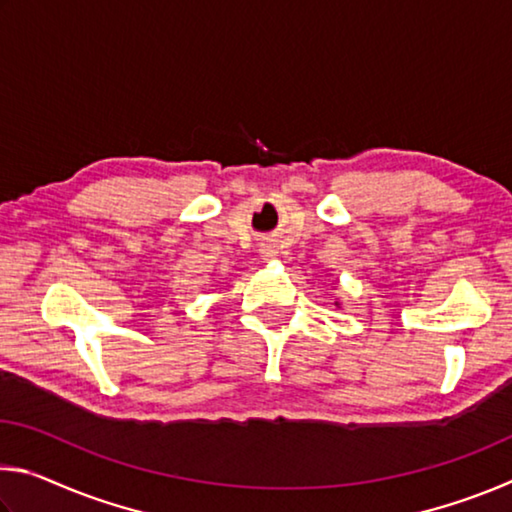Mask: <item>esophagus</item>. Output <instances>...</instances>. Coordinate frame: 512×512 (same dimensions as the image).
I'll return each mask as SVG.
<instances>
[{"label": "esophagus", "mask_w": 512, "mask_h": 512, "mask_svg": "<svg viewBox=\"0 0 512 512\" xmlns=\"http://www.w3.org/2000/svg\"><path fill=\"white\" fill-rule=\"evenodd\" d=\"M259 255L264 259H275L280 255V250H277V244H273V241H266V244H262V248H259Z\"/></svg>", "instance_id": "obj_1"}]
</instances>
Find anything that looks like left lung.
<instances>
[{
	"label": "left lung",
	"instance_id": "left-lung-1",
	"mask_svg": "<svg viewBox=\"0 0 512 512\" xmlns=\"http://www.w3.org/2000/svg\"><path fill=\"white\" fill-rule=\"evenodd\" d=\"M336 307H339V300H336Z\"/></svg>",
	"mask_w": 512,
	"mask_h": 512
}]
</instances>
